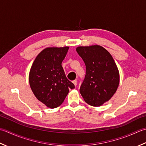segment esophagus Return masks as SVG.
I'll return each instance as SVG.
<instances>
[{
	"mask_svg": "<svg viewBox=\"0 0 146 146\" xmlns=\"http://www.w3.org/2000/svg\"><path fill=\"white\" fill-rule=\"evenodd\" d=\"M72 82H73V84H74V86H77V80H74V81H72Z\"/></svg>",
	"mask_w": 146,
	"mask_h": 146,
	"instance_id": "esophagus-1",
	"label": "esophagus"
}]
</instances>
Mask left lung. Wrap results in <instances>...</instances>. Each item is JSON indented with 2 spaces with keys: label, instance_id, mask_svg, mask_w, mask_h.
Listing matches in <instances>:
<instances>
[{
  "label": "left lung",
  "instance_id": "8db88e82",
  "mask_svg": "<svg viewBox=\"0 0 146 146\" xmlns=\"http://www.w3.org/2000/svg\"><path fill=\"white\" fill-rule=\"evenodd\" d=\"M76 51L86 69L79 90L81 96L91 106H102L111 99L118 89L120 74L117 65L110 53L98 44L78 46Z\"/></svg>",
  "mask_w": 146,
  "mask_h": 146
}]
</instances>
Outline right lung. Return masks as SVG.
Listing matches in <instances>:
<instances>
[{"instance_id": "add662e5", "label": "right lung", "mask_w": 146, "mask_h": 146, "mask_svg": "<svg viewBox=\"0 0 146 146\" xmlns=\"http://www.w3.org/2000/svg\"><path fill=\"white\" fill-rule=\"evenodd\" d=\"M69 47H48L38 54L29 74V82L35 97L50 108L61 105L75 88L65 76L62 62Z\"/></svg>"}]
</instances>
